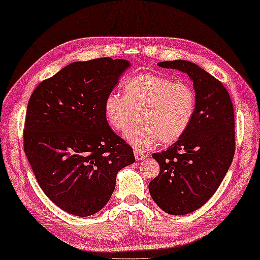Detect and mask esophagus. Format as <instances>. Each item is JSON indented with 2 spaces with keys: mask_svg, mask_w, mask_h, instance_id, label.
Returning a JSON list of instances; mask_svg holds the SVG:
<instances>
[{
  "mask_svg": "<svg viewBox=\"0 0 260 260\" xmlns=\"http://www.w3.org/2000/svg\"><path fill=\"white\" fill-rule=\"evenodd\" d=\"M134 153H135L136 160H144L145 158H147V153H145V152H140L138 150H135Z\"/></svg>",
  "mask_w": 260,
  "mask_h": 260,
  "instance_id": "1",
  "label": "esophagus"
}]
</instances>
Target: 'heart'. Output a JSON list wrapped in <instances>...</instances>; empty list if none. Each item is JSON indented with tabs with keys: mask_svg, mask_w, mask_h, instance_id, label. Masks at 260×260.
<instances>
[{
	"mask_svg": "<svg viewBox=\"0 0 260 260\" xmlns=\"http://www.w3.org/2000/svg\"><path fill=\"white\" fill-rule=\"evenodd\" d=\"M197 109V96L186 82L155 73H141L128 78L122 95L112 93L104 101L109 124L124 132L139 113L140 126L124 139L138 151L149 149L159 139L162 144L177 141L189 126Z\"/></svg>",
	"mask_w": 260,
	"mask_h": 260,
	"instance_id": "1",
	"label": "heart"
}]
</instances>
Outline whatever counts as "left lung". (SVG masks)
<instances>
[{"label":"left lung","mask_w":260,"mask_h":260,"mask_svg":"<svg viewBox=\"0 0 260 260\" xmlns=\"http://www.w3.org/2000/svg\"><path fill=\"white\" fill-rule=\"evenodd\" d=\"M157 65L187 74L197 96L186 132L167 150L152 155L160 171L149 183L151 198L164 212L184 215L208 202L229 171L236 149L234 105L221 82L197 63Z\"/></svg>","instance_id":"8db88e82"}]
</instances>
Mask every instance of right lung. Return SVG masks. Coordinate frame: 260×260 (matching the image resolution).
Masks as SVG:
<instances>
[{
	"mask_svg": "<svg viewBox=\"0 0 260 260\" xmlns=\"http://www.w3.org/2000/svg\"><path fill=\"white\" fill-rule=\"evenodd\" d=\"M131 63L110 57L72 62L31 94L24 152L37 182L58 208L76 216L102 210L119 171L135 162L115 135L104 101Z\"/></svg>",
	"mask_w": 260,
	"mask_h": 260,
	"instance_id": "add662e5",
	"label": "right lung"
}]
</instances>
